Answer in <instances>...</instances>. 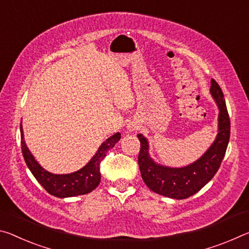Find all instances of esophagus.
I'll return each mask as SVG.
<instances>
[{
    "label": "esophagus",
    "instance_id": "34e87169",
    "mask_svg": "<svg viewBox=\"0 0 249 249\" xmlns=\"http://www.w3.org/2000/svg\"><path fill=\"white\" fill-rule=\"evenodd\" d=\"M128 128H129V130H132V131H133V130H138V129H139V127H138V125L134 124H130L128 125Z\"/></svg>",
    "mask_w": 249,
    "mask_h": 249
}]
</instances>
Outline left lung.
Here are the masks:
<instances>
[{
	"instance_id": "obj_1",
	"label": "left lung",
	"mask_w": 249,
	"mask_h": 249,
	"mask_svg": "<svg viewBox=\"0 0 249 249\" xmlns=\"http://www.w3.org/2000/svg\"><path fill=\"white\" fill-rule=\"evenodd\" d=\"M211 93L219 108L218 134L204 156L193 164L181 169H171L156 164L148 153V141L142 134L137 136L140 140L138 163L142 180L153 192L171 198H187L209 183L221 166L230 141L231 120L224 93L213 78L211 80Z\"/></svg>"
}]
</instances>
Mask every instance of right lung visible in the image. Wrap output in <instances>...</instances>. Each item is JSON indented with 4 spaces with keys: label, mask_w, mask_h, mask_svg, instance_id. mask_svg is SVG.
I'll use <instances>...</instances> for the list:
<instances>
[{
    "label": "right lung",
    "mask_w": 249,
    "mask_h": 249,
    "mask_svg": "<svg viewBox=\"0 0 249 249\" xmlns=\"http://www.w3.org/2000/svg\"><path fill=\"white\" fill-rule=\"evenodd\" d=\"M21 146L22 153L28 169L34 175L36 180L42 185L48 193L57 197H71L76 195H83L91 192L99 185L101 174H100V163L104 158L107 156L110 149L113 148L118 141L120 140L121 134L118 132L110 137L107 141L100 145L96 156L93 157L87 165L80 169L77 172L71 174H53L47 172L40 166L35 160L32 153L28 151L27 146L24 141L23 129L21 127Z\"/></svg>",
    "instance_id": "obj_1"
}]
</instances>
